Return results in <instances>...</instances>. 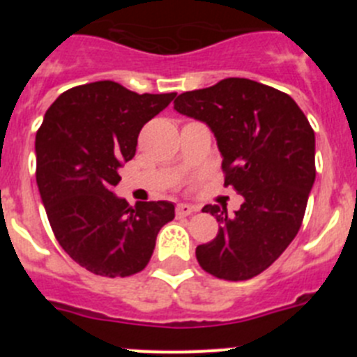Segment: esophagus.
Here are the masks:
<instances>
[{
  "label": "esophagus",
  "mask_w": 357,
  "mask_h": 357,
  "mask_svg": "<svg viewBox=\"0 0 357 357\" xmlns=\"http://www.w3.org/2000/svg\"><path fill=\"white\" fill-rule=\"evenodd\" d=\"M197 211V207L189 206V204H178L176 206V216H189V214H193Z\"/></svg>",
  "instance_id": "obj_1"
}]
</instances>
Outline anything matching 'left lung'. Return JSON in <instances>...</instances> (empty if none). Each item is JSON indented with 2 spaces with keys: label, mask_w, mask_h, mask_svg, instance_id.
I'll list each match as a JSON object with an SVG mask.
<instances>
[{
  "label": "left lung",
  "mask_w": 357,
  "mask_h": 357,
  "mask_svg": "<svg viewBox=\"0 0 357 357\" xmlns=\"http://www.w3.org/2000/svg\"><path fill=\"white\" fill-rule=\"evenodd\" d=\"M178 114L206 123L222 153L225 185L243 197L234 214L206 206L220 223L197 247L211 275L247 280L264 272L295 239L314 184V132L293 98L248 80L225 78L173 102Z\"/></svg>",
  "instance_id": "left-lung-1"
}]
</instances>
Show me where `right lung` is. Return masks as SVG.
I'll return each instance as SVG.
<instances>
[{"label": "right lung", "instance_id": "obj_1", "mask_svg": "<svg viewBox=\"0 0 357 357\" xmlns=\"http://www.w3.org/2000/svg\"><path fill=\"white\" fill-rule=\"evenodd\" d=\"M176 93L137 94L110 80L66 91L36 135L37 188L56 241L85 270L128 277L150 261L172 202L128 206L114 193L144 123Z\"/></svg>", "mask_w": 357, "mask_h": 357}]
</instances>
